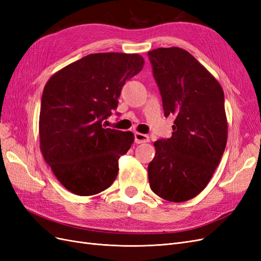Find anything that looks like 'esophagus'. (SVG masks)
Listing matches in <instances>:
<instances>
[{
	"mask_svg": "<svg viewBox=\"0 0 261 261\" xmlns=\"http://www.w3.org/2000/svg\"><path fill=\"white\" fill-rule=\"evenodd\" d=\"M148 141H149L148 135H145V134H141V133H135V143L136 144L148 143Z\"/></svg>",
	"mask_w": 261,
	"mask_h": 261,
	"instance_id": "obj_1",
	"label": "esophagus"
}]
</instances>
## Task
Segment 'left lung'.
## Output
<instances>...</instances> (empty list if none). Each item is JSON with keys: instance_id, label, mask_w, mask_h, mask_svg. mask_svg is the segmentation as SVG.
I'll return each instance as SVG.
<instances>
[{"instance_id": "obj_1", "label": "left lung", "mask_w": 261, "mask_h": 261, "mask_svg": "<svg viewBox=\"0 0 261 261\" xmlns=\"http://www.w3.org/2000/svg\"><path fill=\"white\" fill-rule=\"evenodd\" d=\"M164 115L175 116L172 136L154 141L148 165L150 188L181 202L203 191L226 146L222 87L191 53L173 46L148 52Z\"/></svg>"}]
</instances>
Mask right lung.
<instances>
[{
  "mask_svg": "<svg viewBox=\"0 0 261 261\" xmlns=\"http://www.w3.org/2000/svg\"><path fill=\"white\" fill-rule=\"evenodd\" d=\"M139 54L94 53L55 73L45 84L39 117L45 162L69 192L91 196L112 185L132 132L108 128L122 87L143 69Z\"/></svg>",
  "mask_w": 261,
  "mask_h": 261,
  "instance_id": "1",
  "label": "right lung"
}]
</instances>
